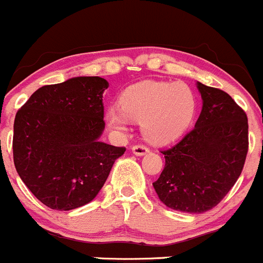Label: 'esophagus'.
<instances>
[{"mask_svg":"<svg viewBox=\"0 0 263 263\" xmlns=\"http://www.w3.org/2000/svg\"><path fill=\"white\" fill-rule=\"evenodd\" d=\"M132 153L137 156H142L148 153V148L145 145H135V146H132Z\"/></svg>","mask_w":263,"mask_h":263,"instance_id":"34e87169","label":"esophagus"}]
</instances>
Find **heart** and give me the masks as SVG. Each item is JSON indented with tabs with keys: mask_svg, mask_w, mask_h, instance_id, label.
Segmentation results:
<instances>
[{
	"mask_svg": "<svg viewBox=\"0 0 263 263\" xmlns=\"http://www.w3.org/2000/svg\"><path fill=\"white\" fill-rule=\"evenodd\" d=\"M195 108V95L185 84L142 81L127 87L119 98V107L108 108L105 118L117 131L126 128L127 119L140 122L147 141L168 144L190 126Z\"/></svg>",
	"mask_w": 263,
	"mask_h": 263,
	"instance_id": "b5f03b06",
	"label": "heart"
}]
</instances>
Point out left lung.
I'll return each mask as SVG.
<instances>
[{
    "label": "left lung",
    "instance_id": "1",
    "mask_svg": "<svg viewBox=\"0 0 263 263\" xmlns=\"http://www.w3.org/2000/svg\"><path fill=\"white\" fill-rule=\"evenodd\" d=\"M202 110L187 135L163 150L165 166L153 183L169 209L201 214L215 208L239 178L248 153V119L229 94L197 82Z\"/></svg>",
    "mask_w": 263,
    "mask_h": 263
}]
</instances>
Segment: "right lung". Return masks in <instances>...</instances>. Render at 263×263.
<instances>
[{
	"label": "right lung",
	"mask_w": 263,
	"mask_h": 263,
	"mask_svg": "<svg viewBox=\"0 0 263 263\" xmlns=\"http://www.w3.org/2000/svg\"><path fill=\"white\" fill-rule=\"evenodd\" d=\"M108 86L99 76L68 79L39 87L17 110L15 168L30 192L53 210H73L94 200L126 151L100 141Z\"/></svg>",
	"instance_id": "add662e5"
}]
</instances>
